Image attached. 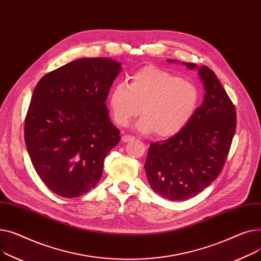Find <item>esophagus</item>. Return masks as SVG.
Returning a JSON list of instances; mask_svg holds the SVG:
<instances>
[{
	"mask_svg": "<svg viewBox=\"0 0 261 261\" xmlns=\"http://www.w3.org/2000/svg\"><path fill=\"white\" fill-rule=\"evenodd\" d=\"M135 140V137L133 136H129V135H124L123 137H122V141L123 142H130V141H134Z\"/></svg>",
	"mask_w": 261,
	"mask_h": 261,
	"instance_id": "1",
	"label": "esophagus"
}]
</instances>
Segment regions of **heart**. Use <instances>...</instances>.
Masks as SVG:
<instances>
[{
	"mask_svg": "<svg viewBox=\"0 0 261 261\" xmlns=\"http://www.w3.org/2000/svg\"><path fill=\"white\" fill-rule=\"evenodd\" d=\"M113 118L125 126L141 114L136 128L159 138H171L185 128L200 104L197 86L155 66H145L133 74L129 84H116L109 96ZM142 111H140V109Z\"/></svg>",
	"mask_w": 261,
	"mask_h": 261,
	"instance_id": "1",
	"label": "heart"
}]
</instances>
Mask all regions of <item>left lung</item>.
Returning a JSON list of instances; mask_svg holds the SVG:
<instances>
[{
  "label": "left lung",
  "mask_w": 261,
  "mask_h": 261,
  "mask_svg": "<svg viewBox=\"0 0 261 261\" xmlns=\"http://www.w3.org/2000/svg\"><path fill=\"white\" fill-rule=\"evenodd\" d=\"M182 64L198 70L202 104L180 133L149 145L144 164L151 190L172 201L195 197L219 176L236 130L235 107L216 74L207 66Z\"/></svg>",
  "instance_id": "left-lung-1"
}]
</instances>
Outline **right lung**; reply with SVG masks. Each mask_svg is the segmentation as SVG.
Here are the masks:
<instances>
[{"label":"right lung","mask_w":261,"mask_h":261,"mask_svg":"<svg viewBox=\"0 0 261 261\" xmlns=\"http://www.w3.org/2000/svg\"><path fill=\"white\" fill-rule=\"evenodd\" d=\"M122 70L111 58H83L38 82L25 119V143L51 192L79 197L100 181L104 159L120 141L105 101Z\"/></svg>","instance_id":"1"}]
</instances>
